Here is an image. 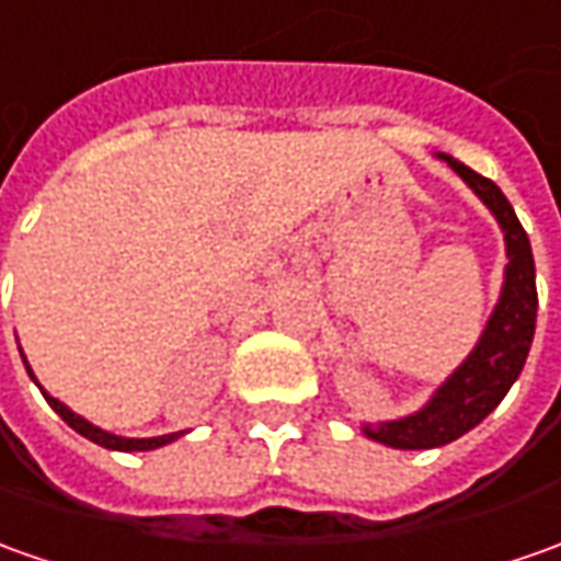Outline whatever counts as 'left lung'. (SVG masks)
<instances>
[{
	"label": "left lung",
	"instance_id": "obj_1",
	"mask_svg": "<svg viewBox=\"0 0 561 561\" xmlns=\"http://www.w3.org/2000/svg\"><path fill=\"white\" fill-rule=\"evenodd\" d=\"M442 159L476 190V196L489 205L491 215L504 227L510 264H506L501 304L491 312L482 341L476 344V350L455 375L442 383L439 392L430 399V405L402 421L377 426L365 424L368 439L383 442L390 448H439L470 433L476 424H482L516 383L522 365L528 359L531 341H535L537 285L528 232L522 230L519 217L501 193V186L476 174L451 156H442Z\"/></svg>",
	"mask_w": 561,
	"mask_h": 561
}]
</instances>
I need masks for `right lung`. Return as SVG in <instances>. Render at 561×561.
Here are the masks:
<instances>
[{
    "instance_id": "right-lung-1",
    "label": "right lung",
    "mask_w": 561,
    "mask_h": 561,
    "mask_svg": "<svg viewBox=\"0 0 561 561\" xmlns=\"http://www.w3.org/2000/svg\"><path fill=\"white\" fill-rule=\"evenodd\" d=\"M30 371V368H26ZM30 377H33V371H30ZM42 396L48 399V405L67 421V424L79 433V436H85V439L98 442V445H104V448H113V451H152V448H159V445H169V442H174L181 433H171V436H156V439H122V436H113V433H106V430H101V426L89 424L85 417H79V414H72L64 402H57L55 396H48V392L42 390Z\"/></svg>"
}]
</instances>
